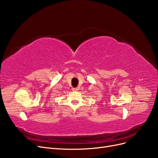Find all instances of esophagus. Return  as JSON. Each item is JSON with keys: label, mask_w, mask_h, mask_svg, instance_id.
I'll list each match as a JSON object with an SVG mask.
<instances>
[{"label": "esophagus", "mask_w": 158, "mask_h": 158, "mask_svg": "<svg viewBox=\"0 0 158 158\" xmlns=\"http://www.w3.org/2000/svg\"><path fill=\"white\" fill-rule=\"evenodd\" d=\"M77 90H78V88H73V91H77Z\"/></svg>", "instance_id": "obj_1"}]
</instances>
